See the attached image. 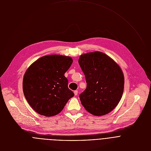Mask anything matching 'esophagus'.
I'll return each instance as SVG.
<instances>
[{"mask_svg":"<svg viewBox=\"0 0 151 151\" xmlns=\"http://www.w3.org/2000/svg\"><path fill=\"white\" fill-rule=\"evenodd\" d=\"M74 95L76 96V95H77V94H78V91H74Z\"/></svg>","mask_w":151,"mask_h":151,"instance_id":"1","label":"esophagus"}]
</instances>
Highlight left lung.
Returning a JSON list of instances; mask_svg holds the SVG:
<instances>
[{"label": "left lung", "mask_w": 151, "mask_h": 151, "mask_svg": "<svg viewBox=\"0 0 151 151\" xmlns=\"http://www.w3.org/2000/svg\"><path fill=\"white\" fill-rule=\"evenodd\" d=\"M78 63L87 83L79 95L83 106L95 116L108 114L118 106L124 92V76L120 66L99 52L81 55Z\"/></svg>", "instance_id": "1"}]
</instances>
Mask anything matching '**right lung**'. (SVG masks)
Returning <instances> with one entry per match:
<instances>
[{
  "instance_id": "add662e5",
  "label": "right lung",
  "mask_w": 151,
  "mask_h": 151,
  "mask_svg": "<svg viewBox=\"0 0 151 151\" xmlns=\"http://www.w3.org/2000/svg\"><path fill=\"white\" fill-rule=\"evenodd\" d=\"M71 57L42 56L26 70L23 80L24 95L30 107L47 117L59 114L74 94L65 76L73 63Z\"/></svg>"
}]
</instances>
